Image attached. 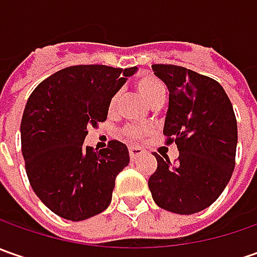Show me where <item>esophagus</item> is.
Returning <instances> with one entry per match:
<instances>
[{"label":"esophagus","instance_id":"obj_1","mask_svg":"<svg viewBox=\"0 0 257 257\" xmlns=\"http://www.w3.org/2000/svg\"><path fill=\"white\" fill-rule=\"evenodd\" d=\"M128 153H130V157L136 160L139 156H142L144 153V149L142 147H137V146H132V147H128Z\"/></svg>","mask_w":257,"mask_h":257}]
</instances>
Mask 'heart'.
<instances>
[{
  "instance_id": "1",
  "label": "heart",
  "mask_w": 257,
  "mask_h": 257,
  "mask_svg": "<svg viewBox=\"0 0 257 257\" xmlns=\"http://www.w3.org/2000/svg\"><path fill=\"white\" fill-rule=\"evenodd\" d=\"M136 88H137V91L143 95L144 100L150 104L152 107H153L154 104L163 103L164 98H166V88H164V85L157 78L152 77V75L140 77L136 81ZM117 98H118L117 94L111 97L110 104H108L110 110L114 108V105L117 103ZM123 133L127 139L137 140V139H142L144 134L149 133V128L147 127H142V125H127L123 130Z\"/></svg>"
}]
</instances>
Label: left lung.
<instances>
[{
	"mask_svg": "<svg viewBox=\"0 0 257 257\" xmlns=\"http://www.w3.org/2000/svg\"><path fill=\"white\" fill-rule=\"evenodd\" d=\"M169 88L163 134L176 143L179 159L170 163L157 153L149 179L153 200L164 210L193 214L217 200L232 177L237 123L232 103L216 80L173 64H153Z\"/></svg>",
	"mask_w": 257,
	"mask_h": 257,
	"instance_id": "obj_1",
	"label": "left lung"
}]
</instances>
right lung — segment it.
I'll list each match as a JSON object with an SVG mask.
<instances>
[{"label":"right lung","instance_id":"add662e5","mask_svg":"<svg viewBox=\"0 0 257 257\" xmlns=\"http://www.w3.org/2000/svg\"><path fill=\"white\" fill-rule=\"evenodd\" d=\"M137 67L73 65L35 87L21 120V150L34 193L60 217L80 222L104 212L117 174L130 162L127 146L85 147L88 127L107 118L114 94Z\"/></svg>","mask_w":257,"mask_h":257}]
</instances>
